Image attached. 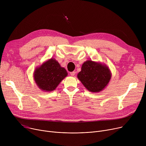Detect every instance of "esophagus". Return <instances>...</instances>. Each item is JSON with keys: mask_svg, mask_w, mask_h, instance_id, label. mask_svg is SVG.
<instances>
[{"mask_svg": "<svg viewBox=\"0 0 146 146\" xmlns=\"http://www.w3.org/2000/svg\"><path fill=\"white\" fill-rule=\"evenodd\" d=\"M75 73H75L74 72H70V74L72 76H74L75 75Z\"/></svg>", "mask_w": 146, "mask_h": 146, "instance_id": "34e87169", "label": "esophagus"}]
</instances>
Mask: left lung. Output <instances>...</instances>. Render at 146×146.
<instances>
[{
    "label": "left lung",
    "instance_id": "obj_1",
    "mask_svg": "<svg viewBox=\"0 0 146 146\" xmlns=\"http://www.w3.org/2000/svg\"><path fill=\"white\" fill-rule=\"evenodd\" d=\"M112 77L108 66L100 62L87 60L82 64L77 78L90 92H99L109 84Z\"/></svg>",
    "mask_w": 146,
    "mask_h": 146
}]
</instances>
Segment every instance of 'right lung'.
Wrapping results in <instances>:
<instances>
[{"label":"right lung","mask_w":146,"mask_h":146,"mask_svg":"<svg viewBox=\"0 0 146 146\" xmlns=\"http://www.w3.org/2000/svg\"><path fill=\"white\" fill-rule=\"evenodd\" d=\"M68 74L56 59L50 58L35 68L34 80L39 89L50 92L56 89Z\"/></svg>","instance_id":"obj_1"}]
</instances>
